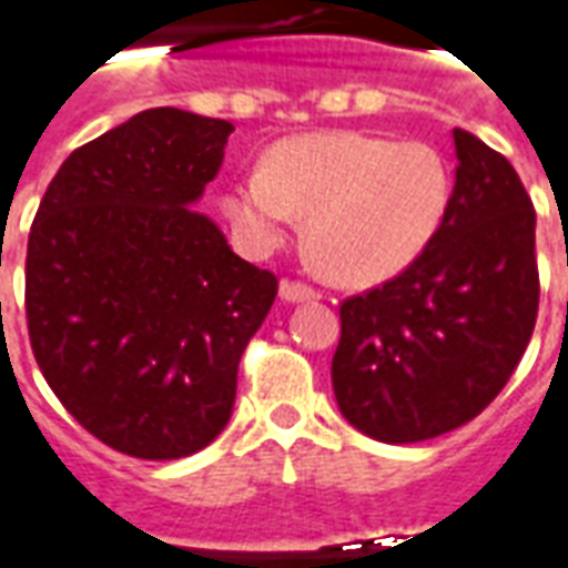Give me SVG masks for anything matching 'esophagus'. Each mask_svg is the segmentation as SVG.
I'll list each match as a JSON object with an SVG mask.
<instances>
[{
    "label": "esophagus",
    "instance_id": "obj_1",
    "mask_svg": "<svg viewBox=\"0 0 568 568\" xmlns=\"http://www.w3.org/2000/svg\"><path fill=\"white\" fill-rule=\"evenodd\" d=\"M280 295H283V301H292V304H297V301H320L322 297L313 285L301 283V280H283Z\"/></svg>",
    "mask_w": 568,
    "mask_h": 568
}]
</instances>
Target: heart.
I'll return each instance as SVG.
<instances>
[{
  "mask_svg": "<svg viewBox=\"0 0 568 568\" xmlns=\"http://www.w3.org/2000/svg\"><path fill=\"white\" fill-rule=\"evenodd\" d=\"M450 161L428 142L310 133L267 149L227 185L222 210L248 252L273 248L297 212L328 271L374 285L410 267L450 210Z\"/></svg>",
  "mask_w": 568,
  "mask_h": 568,
  "instance_id": "1",
  "label": "heart"
}]
</instances>
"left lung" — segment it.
I'll use <instances>...</instances> for the list:
<instances>
[{
	"label": "left lung",
	"mask_w": 568,
	"mask_h": 568,
	"mask_svg": "<svg viewBox=\"0 0 568 568\" xmlns=\"http://www.w3.org/2000/svg\"><path fill=\"white\" fill-rule=\"evenodd\" d=\"M456 182L410 267L341 304L337 407L358 432L414 444L465 426L505 389L538 316L536 210L520 175L453 130Z\"/></svg>",
	"instance_id": "left-lung-1"
}]
</instances>
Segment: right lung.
<instances>
[{
    "mask_svg": "<svg viewBox=\"0 0 568 568\" xmlns=\"http://www.w3.org/2000/svg\"><path fill=\"white\" fill-rule=\"evenodd\" d=\"M231 121L145 109L69 154L27 243V328L44 381L93 438L182 459L219 438L276 276L191 210Z\"/></svg>",
    "mask_w": 568,
    "mask_h": 568,
    "instance_id": "obj_1",
    "label": "right lung"
}]
</instances>
